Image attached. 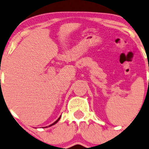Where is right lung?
Masks as SVG:
<instances>
[{
    "label": "right lung",
    "mask_w": 149,
    "mask_h": 149,
    "mask_svg": "<svg viewBox=\"0 0 149 149\" xmlns=\"http://www.w3.org/2000/svg\"><path fill=\"white\" fill-rule=\"evenodd\" d=\"M61 117H60V118H58V120H56V121H55V123H52V124H51V125H49V126H52V125H55V123H57V122H58V120H60V119H61Z\"/></svg>",
    "instance_id": "add662e5"
}]
</instances>
